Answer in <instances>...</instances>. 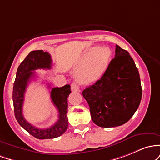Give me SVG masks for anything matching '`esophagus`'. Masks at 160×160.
Masks as SVG:
<instances>
[{"instance_id":"34e87169","label":"esophagus","mask_w":160,"mask_h":160,"mask_svg":"<svg viewBox=\"0 0 160 160\" xmlns=\"http://www.w3.org/2000/svg\"><path fill=\"white\" fill-rule=\"evenodd\" d=\"M71 89L72 91H73V92H77V91H79V87L77 85V84L75 82H72L71 85Z\"/></svg>"}]
</instances>
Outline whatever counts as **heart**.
<instances>
[{"instance_id":"1","label":"heart","mask_w":160,"mask_h":160,"mask_svg":"<svg viewBox=\"0 0 160 160\" xmlns=\"http://www.w3.org/2000/svg\"><path fill=\"white\" fill-rule=\"evenodd\" d=\"M112 52L108 48L100 47L88 49L78 61L81 66L76 72V78L82 85H92L100 79L110 62Z\"/></svg>"}]
</instances>
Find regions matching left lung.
I'll list each match as a JSON object with an SVG mask.
<instances>
[{
    "mask_svg": "<svg viewBox=\"0 0 160 160\" xmlns=\"http://www.w3.org/2000/svg\"><path fill=\"white\" fill-rule=\"evenodd\" d=\"M92 121L103 128L119 126L136 112L142 97L139 72L129 53L116 46V55L103 76L82 91Z\"/></svg>",
    "mask_w": 160,
    "mask_h": 160,
    "instance_id": "left-lung-1",
    "label": "left lung"
}]
</instances>
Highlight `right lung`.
Masks as SVG:
<instances>
[{
	"instance_id": "1",
	"label": "right lung",
	"mask_w": 160,
	"mask_h": 160,
	"mask_svg": "<svg viewBox=\"0 0 160 160\" xmlns=\"http://www.w3.org/2000/svg\"><path fill=\"white\" fill-rule=\"evenodd\" d=\"M51 66L52 60L49 53L44 52L42 50L31 51L18 67L12 88V102L16 119L25 130L38 139H52L60 137L66 132L69 124L67 98L71 93L69 85L51 89V100L59 112V119L51 127L44 129L36 128L28 123L23 116L24 94L28 82L35 77V72L34 71L40 69H50Z\"/></svg>"
}]
</instances>
